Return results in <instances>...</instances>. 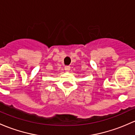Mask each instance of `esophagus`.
<instances>
[{
    "mask_svg": "<svg viewBox=\"0 0 135 135\" xmlns=\"http://www.w3.org/2000/svg\"><path fill=\"white\" fill-rule=\"evenodd\" d=\"M65 70L66 72H69L70 70V66H65Z\"/></svg>",
    "mask_w": 135,
    "mask_h": 135,
    "instance_id": "1",
    "label": "esophagus"
}]
</instances>
